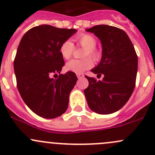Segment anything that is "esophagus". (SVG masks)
I'll use <instances>...</instances> for the list:
<instances>
[{"mask_svg": "<svg viewBox=\"0 0 155 155\" xmlns=\"http://www.w3.org/2000/svg\"><path fill=\"white\" fill-rule=\"evenodd\" d=\"M76 76H77L78 79H82V78H84V74H76Z\"/></svg>", "mask_w": 155, "mask_h": 155, "instance_id": "34e87169", "label": "esophagus"}]
</instances>
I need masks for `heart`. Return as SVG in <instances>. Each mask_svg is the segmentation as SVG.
<instances>
[{"label": "heart", "mask_w": 155, "mask_h": 155, "mask_svg": "<svg viewBox=\"0 0 155 155\" xmlns=\"http://www.w3.org/2000/svg\"><path fill=\"white\" fill-rule=\"evenodd\" d=\"M75 42L84 48L83 59H72L67 62L65 70L69 72L75 74H81L86 70L91 68L93 65V60L87 56H90L94 60H98L100 57V53L96 48V40L92 35L83 34L75 38ZM74 44L71 40H65L61 44L59 47V53L64 59H68L72 56L74 52Z\"/></svg>", "instance_id": "obj_1"}]
</instances>
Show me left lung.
Instances as JSON below:
<instances>
[{
    "mask_svg": "<svg viewBox=\"0 0 155 155\" xmlns=\"http://www.w3.org/2000/svg\"><path fill=\"white\" fill-rule=\"evenodd\" d=\"M101 40L102 56L99 64L92 69L104 75L101 81L85 76L89 85L84 91L90 109L107 115L118 111L130 99L135 87L137 56L127 33L107 25L86 29Z\"/></svg>",
    "mask_w": 155,
    "mask_h": 155,
    "instance_id": "left-lung-1",
    "label": "left lung"
}]
</instances>
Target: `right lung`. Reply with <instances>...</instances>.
Returning <instances> with one entry per match:
<instances>
[{
	"label": "right lung",
	"mask_w": 155,
	"mask_h": 155,
	"mask_svg": "<svg viewBox=\"0 0 155 155\" xmlns=\"http://www.w3.org/2000/svg\"><path fill=\"white\" fill-rule=\"evenodd\" d=\"M77 31L40 25L22 37L14 61L17 87L25 104L45 118H55L67 110L69 95L77 81L75 73L60 74L64 64L59 47ZM59 73L57 79L50 77Z\"/></svg>",
	"instance_id": "1"
}]
</instances>
